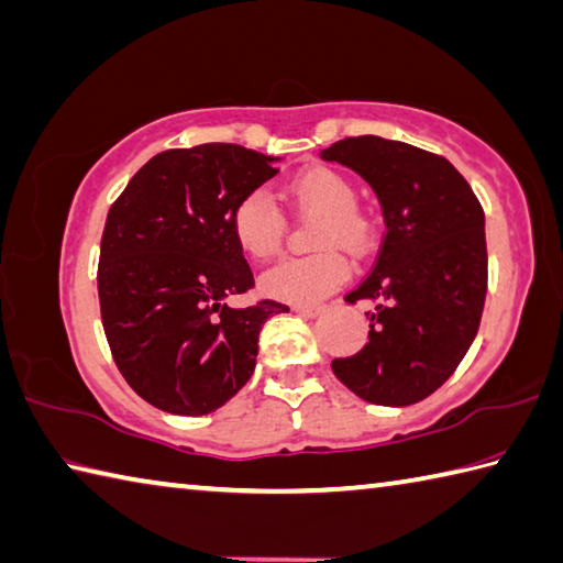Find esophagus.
I'll list each match as a JSON object with an SVG mask.
<instances>
[{
    "instance_id": "34e87169",
    "label": "esophagus",
    "mask_w": 563,
    "mask_h": 563,
    "mask_svg": "<svg viewBox=\"0 0 563 563\" xmlns=\"http://www.w3.org/2000/svg\"><path fill=\"white\" fill-rule=\"evenodd\" d=\"M292 310L298 312V314H302V317H317V314L322 312L320 305H295Z\"/></svg>"
}]
</instances>
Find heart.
Here are the masks:
<instances>
[{"instance_id": "b5f03b06", "label": "heart", "mask_w": 563, "mask_h": 563, "mask_svg": "<svg viewBox=\"0 0 563 563\" xmlns=\"http://www.w3.org/2000/svg\"><path fill=\"white\" fill-rule=\"evenodd\" d=\"M295 209L320 213L314 246H342L362 253L372 236V223L356 209V189L342 172L332 167H310L292 177L285 187ZM231 233L236 246L253 261H268L280 251L285 239V217L265 189L241 197L231 211ZM350 278V263L334 249L302 258H285L263 273L261 288L275 300L310 305L320 302Z\"/></svg>"}]
</instances>
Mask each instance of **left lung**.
I'll return each mask as SVG.
<instances>
[{
	"mask_svg": "<svg viewBox=\"0 0 563 563\" xmlns=\"http://www.w3.org/2000/svg\"><path fill=\"white\" fill-rule=\"evenodd\" d=\"M354 169L379 197L386 233L372 273L346 302L372 300L369 342L332 362L369 404L408 406L448 382L473 344L487 292L485 211L441 155L376 135L320 152Z\"/></svg>",
	"mask_w": 563,
	"mask_h": 563,
	"instance_id": "1",
	"label": "left lung"
}]
</instances>
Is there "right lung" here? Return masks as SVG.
<instances>
[{
	"label": "right lung",
	"instance_id": "1",
	"mask_svg": "<svg viewBox=\"0 0 563 563\" xmlns=\"http://www.w3.org/2000/svg\"><path fill=\"white\" fill-rule=\"evenodd\" d=\"M273 162L229 142L159 152L108 211L103 330L125 382L162 411L203 416L236 396L253 374L263 322L288 312L275 300L227 302L255 285L231 211L278 175Z\"/></svg>",
	"mask_w": 563,
	"mask_h": 563
}]
</instances>
